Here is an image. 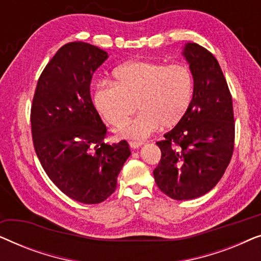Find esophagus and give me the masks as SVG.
<instances>
[{
	"label": "esophagus",
	"instance_id": "obj_1",
	"mask_svg": "<svg viewBox=\"0 0 261 261\" xmlns=\"http://www.w3.org/2000/svg\"><path fill=\"white\" fill-rule=\"evenodd\" d=\"M142 145H144V142H141V141H129V146L133 149H137L139 147H141Z\"/></svg>",
	"mask_w": 261,
	"mask_h": 261
}]
</instances>
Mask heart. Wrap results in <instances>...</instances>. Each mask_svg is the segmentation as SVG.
<instances>
[{"label":"heart","instance_id":"obj_1","mask_svg":"<svg viewBox=\"0 0 261 261\" xmlns=\"http://www.w3.org/2000/svg\"><path fill=\"white\" fill-rule=\"evenodd\" d=\"M113 77L114 84L99 85L95 102L117 127L128 122L138 106L139 116L121 130L124 138L144 140L160 126H174L191 103L194 80L184 65L135 60L117 67Z\"/></svg>","mask_w":261,"mask_h":261}]
</instances>
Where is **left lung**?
Masks as SVG:
<instances>
[{"instance_id":"8db88e82","label":"left lung","mask_w":261,"mask_h":261,"mask_svg":"<svg viewBox=\"0 0 261 261\" xmlns=\"http://www.w3.org/2000/svg\"><path fill=\"white\" fill-rule=\"evenodd\" d=\"M181 55L194 78V94L183 119L156 142L162 158L153 171L158 188L177 201L201 197L219 183L235 134L233 101L219 62L195 42L185 44Z\"/></svg>"}]
</instances>
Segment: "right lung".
Returning a JSON list of instances; mask_svg holds the SVG:
<instances>
[{
  "label": "right lung",
  "mask_w": 261,
  "mask_h": 261,
  "mask_svg": "<svg viewBox=\"0 0 261 261\" xmlns=\"http://www.w3.org/2000/svg\"><path fill=\"white\" fill-rule=\"evenodd\" d=\"M108 58L97 46H62L40 74L31 110L32 137L41 166L62 192L96 204L115 191L130 155L126 140L107 144V127L90 96L92 74Z\"/></svg>",
  "instance_id": "obj_1"
}]
</instances>
